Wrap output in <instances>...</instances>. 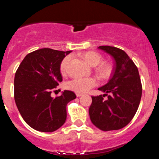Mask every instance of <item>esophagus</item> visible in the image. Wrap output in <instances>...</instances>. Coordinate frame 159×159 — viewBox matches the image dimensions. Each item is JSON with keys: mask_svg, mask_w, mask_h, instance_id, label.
Returning <instances> with one entry per match:
<instances>
[{"mask_svg": "<svg viewBox=\"0 0 159 159\" xmlns=\"http://www.w3.org/2000/svg\"><path fill=\"white\" fill-rule=\"evenodd\" d=\"M81 96H83V94H82V93H76V97H81Z\"/></svg>", "mask_w": 159, "mask_h": 159, "instance_id": "1", "label": "esophagus"}]
</instances>
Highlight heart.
<instances>
[{
    "mask_svg": "<svg viewBox=\"0 0 159 159\" xmlns=\"http://www.w3.org/2000/svg\"><path fill=\"white\" fill-rule=\"evenodd\" d=\"M84 60L91 66H97L103 60L101 55L95 52H86L83 55ZM71 56H68L64 58L60 63V72L65 74L67 71ZM97 73L102 79H108L112 73V66L110 63H103L97 68ZM97 85V80L93 77L76 78L67 82L66 88L77 93H83L87 92L91 88Z\"/></svg>",
    "mask_w": 159,
    "mask_h": 159,
    "instance_id": "b5f03b06",
    "label": "heart"
}]
</instances>
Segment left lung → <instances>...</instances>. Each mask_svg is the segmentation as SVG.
Returning <instances> with one entry per match:
<instances>
[{"mask_svg":"<svg viewBox=\"0 0 159 159\" xmlns=\"http://www.w3.org/2000/svg\"><path fill=\"white\" fill-rule=\"evenodd\" d=\"M114 59L112 76L99 88L103 96H93L89 114L92 123L102 131L123 128L130 123L138 111L142 85L136 65L122 49L109 45L98 47ZM108 96L106 101L103 100Z\"/></svg>","mask_w":159,"mask_h":159,"instance_id":"left-lung-1","label":"left lung"}]
</instances>
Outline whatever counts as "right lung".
I'll use <instances>...</instances> for the list:
<instances>
[{
    "instance_id": "add662e5",
    "label": "right lung",
    "mask_w": 159,
    "mask_h": 159,
    "mask_svg": "<svg viewBox=\"0 0 159 159\" xmlns=\"http://www.w3.org/2000/svg\"><path fill=\"white\" fill-rule=\"evenodd\" d=\"M71 52L35 50L27 55L15 73V103L25 121L36 131L52 132L66 120V105L76 94L65 90L52 98L51 93L62 81L60 63Z\"/></svg>"
}]
</instances>
